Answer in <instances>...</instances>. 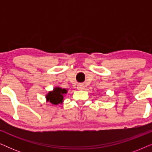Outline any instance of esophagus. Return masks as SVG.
I'll list each match as a JSON object with an SVG mask.
<instances>
[{"label": "esophagus", "instance_id": "34e87169", "mask_svg": "<svg viewBox=\"0 0 152 152\" xmlns=\"http://www.w3.org/2000/svg\"><path fill=\"white\" fill-rule=\"evenodd\" d=\"M77 88L78 90L82 91V90H84L85 86L83 84H78L77 86Z\"/></svg>", "mask_w": 152, "mask_h": 152}]
</instances>
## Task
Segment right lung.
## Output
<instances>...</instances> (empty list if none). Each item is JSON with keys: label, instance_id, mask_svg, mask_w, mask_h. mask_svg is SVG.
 <instances>
[{"label": "right lung", "instance_id": "obj_1", "mask_svg": "<svg viewBox=\"0 0 152 152\" xmlns=\"http://www.w3.org/2000/svg\"><path fill=\"white\" fill-rule=\"evenodd\" d=\"M68 92V89L62 88L59 86H56L53 91H48L45 95V99L47 102L51 103L52 104L57 105L63 104L64 97Z\"/></svg>", "mask_w": 152, "mask_h": 152}]
</instances>
